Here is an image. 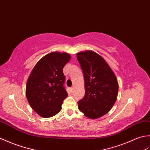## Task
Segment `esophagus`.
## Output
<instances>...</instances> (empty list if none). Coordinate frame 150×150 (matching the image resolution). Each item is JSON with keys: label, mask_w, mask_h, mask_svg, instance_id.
Listing matches in <instances>:
<instances>
[{"label": "esophagus", "mask_w": 150, "mask_h": 150, "mask_svg": "<svg viewBox=\"0 0 150 150\" xmlns=\"http://www.w3.org/2000/svg\"><path fill=\"white\" fill-rule=\"evenodd\" d=\"M70 91H71V92H72L73 91H74V88H73V87H71V88H70Z\"/></svg>", "instance_id": "1"}]
</instances>
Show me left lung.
<instances>
[{"mask_svg": "<svg viewBox=\"0 0 150 150\" xmlns=\"http://www.w3.org/2000/svg\"><path fill=\"white\" fill-rule=\"evenodd\" d=\"M83 72L85 94L78 108L90 119L102 117L110 110L117 99L118 82L107 63L92 51L77 53Z\"/></svg>", "mask_w": 150, "mask_h": 150, "instance_id": "1", "label": "left lung"}]
</instances>
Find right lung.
<instances>
[{
  "mask_svg": "<svg viewBox=\"0 0 150 150\" xmlns=\"http://www.w3.org/2000/svg\"><path fill=\"white\" fill-rule=\"evenodd\" d=\"M68 53L52 52L42 57L30 74L25 94L29 105L42 117L57 114L67 97L63 69L71 59Z\"/></svg>",
  "mask_w": 150,
  "mask_h": 150,
  "instance_id": "add662e5",
  "label": "right lung"
}]
</instances>
